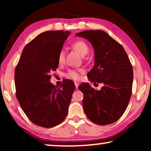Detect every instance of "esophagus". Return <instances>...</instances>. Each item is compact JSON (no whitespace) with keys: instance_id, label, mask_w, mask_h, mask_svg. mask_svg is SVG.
I'll return each mask as SVG.
<instances>
[{"instance_id":"34e87169","label":"esophagus","mask_w":151,"mask_h":151,"mask_svg":"<svg viewBox=\"0 0 151 151\" xmlns=\"http://www.w3.org/2000/svg\"><path fill=\"white\" fill-rule=\"evenodd\" d=\"M75 86H76V88H78V86H79V84H78V82H75Z\"/></svg>"}]
</instances>
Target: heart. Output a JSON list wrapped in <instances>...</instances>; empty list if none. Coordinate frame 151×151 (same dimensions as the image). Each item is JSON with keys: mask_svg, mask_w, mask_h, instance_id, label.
<instances>
[{"mask_svg": "<svg viewBox=\"0 0 151 151\" xmlns=\"http://www.w3.org/2000/svg\"><path fill=\"white\" fill-rule=\"evenodd\" d=\"M72 47H73L80 55H82V56H84V55L87 54L88 51V47L87 46V45L86 44L85 42H84V41L82 40L76 41V42H75L73 45H72ZM58 60L59 63L61 64L63 63L64 60H65V52H64V51H60ZM82 72H83V70L82 69H71L69 70V71L66 73L65 76L67 78H69V79L78 80L80 78V76H80V73H82Z\"/></svg>", "mask_w": 151, "mask_h": 151, "instance_id": "1", "label": "heart"}]
</instances>
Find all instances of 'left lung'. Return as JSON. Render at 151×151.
Here are the masks:
<instances>
[{
  "instance_id": "left-lung-1",
  "label": "left lung",
  "mask_w": 151,
  "mask_h": 151,
  "mask_svg": "<svg viewBox=\"0 0 151 151\" xmlns=\"http://www.w3.org/2000/svg\"><path fill=\"white\" fill-rule=\"evenodd\" d=\"M76 36L87 39L94 49L95 64L88 78L91 82L104 84L100 91L88 83L78 87L84 95V111L96 124H110L120 118L129 104L133 67L123 47L104 31L86 30Z\"/></svg>"
}]
</instances>
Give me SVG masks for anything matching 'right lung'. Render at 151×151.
<instances>
[{
	"label": "right lung",
	"instance_id": "1",
	"mask_svg": "<svg viewBox=\"0 0 151 151\" xmlns=\"http://www.w3.org/2000/svg\"><path fill=\"white\" fill-rule=\"evenodd\" d=\"M69 34L60 30L41 33L24 47L15 69L16 98L30 121L39 127H55L67 115L74 82L66 80L58 87L50 79Z\"/></svg>",
	"mask_w": 151,
	"mask_h": 151
}]
</instances>
